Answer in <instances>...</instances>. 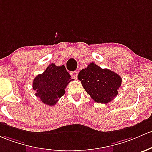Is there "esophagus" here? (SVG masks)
<instances>
[{"mask_svg": "<svg viewBox=\"0 0 152 152\" xmlns=\"http://www.w3.org/2000/svg\"><path fill=\"white\" fill-rule=\"evenodd\" d=\"M71 76L73 79H76L78 76V71H74L71 72Z\"/></svg>", "mask_w": 152, "mask_h": 152, "instance_id": "34e87169", "label": "esophagus"}]
</instances>
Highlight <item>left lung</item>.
Segmentation results:
<instances>
[{"label":"left lung","instance_id":"1","mask_svg":"<svg viewBox=\"0 0 152 152\" xmlns=\"http://www.w3.org/2000/svg\"><path fill=\"white\" fill-rule=\"evenodd\" d=\"M83 87L94 102L108 103L118 94L122 79L109 69L101 68L94 63H89L78 75Z\"/></svg>","mask_w":152,"mask_h":152}]
</instances>
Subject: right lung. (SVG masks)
<instances>
[{
  "label": "right lung",
  "instance_id": "obj_1",
  "mask_svg": "<svg viewBox=\"0 0 152 152\" xmlns=\"http://www.w3.org/2000/svg\"><path fill=\"white\" fill-rule=\"evenodd\" d=\"M71 81V75L65 66H57L52 63L44 72L34 78L32 87L36 96L44 104L53 106L64 95L65 89Z\"/></svg>",
  "mask_w": 152,
  "mask_h": 152
}]
</instances>
